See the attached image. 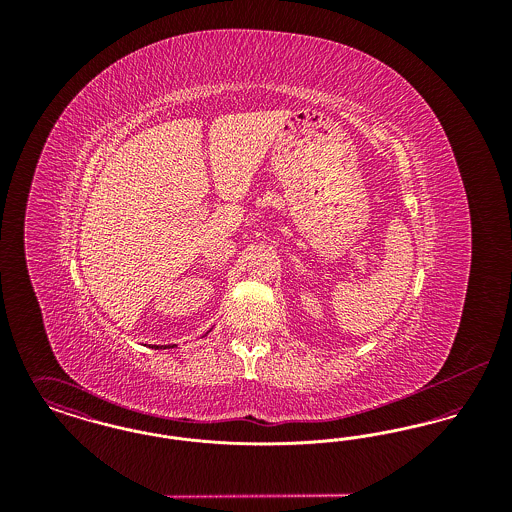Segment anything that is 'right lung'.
I'll return each mask as SVG.
<instances>
[{
	"label": "right lung",
	"mask_w": 512,
	"mask_h": 512,
	"mask_svg": "<svg viewBox=\"0 0 512 512\" xmlns=\"http://www.w3.org/2000/svg\"><path fill=\"white\" fill-rule=\"evenodd\" d=\"M153 347H155V349H167V345H165V347H159V345H153Z\"/></svg>",
	"instance_id": "obj_1"
}]
</instances>
